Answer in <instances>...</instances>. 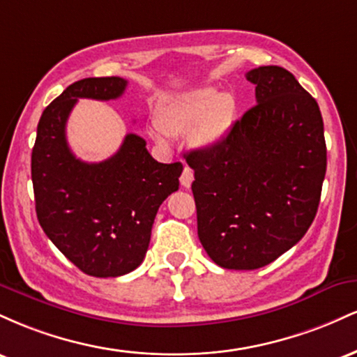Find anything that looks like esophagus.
<instances>
[{
  "instance_id": "obj_1",
  "label": "esophagus",
  "mask_w": 357,
  "mask_h": 357,
  "mask_svg": "<svg viewBox=\"0 0 357 357\" xmlns=\"http://www.w3.org/2000/svg\"><path fill=\"white\" fill-rule=\"evenodd\" d=\"M192 179H195V173H192V169H191V167L184 166L181 178H179V181H181V186L183 188H190L191 183H192Z\"/></svg>"
}]
</instances>
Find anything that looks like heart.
<instances>
[{
	"label": "heart",
	"mask_w": 357,
	"mask_h": 357,
	"mask_svg": "<svg viewBox=\"0 0 357 357\" xmlns=\"http://www.w3.org/2000/svg\"><path fill=\"white\" fill-rule=\"evenodd\" d=\"M236 116V102L231 93L216 87H199L167 97L155 110V126L151 137L166 146L171 137L190 132L192 147L208 151L230 134Z\"/></svg>",
	"instance_id": "obj_1"
}]
</instances>
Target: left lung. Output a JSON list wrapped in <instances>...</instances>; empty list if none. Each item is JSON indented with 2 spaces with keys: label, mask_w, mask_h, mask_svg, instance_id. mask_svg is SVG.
Segmentation results:
<instances>
[{
  "label": "left lung",
  "mask_w": 357,
  "mask_h": 357,
  "mask_svg": "<svg viewBox=\"0 0 357 357\" xmlns=\"http://www.w3.org/2000/svg\"><path fill=\"white\" fill-rule=\"evenodd\" d=\"M257 105L221 144L186 154L198 236L216 265L255 270L301 241L317 213L327 166L317 102L277 65L253 68Z\"/></svg>",
  "instance_id": "obj_1"
}]
</instances>
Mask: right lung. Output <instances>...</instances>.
Returning a JSON list of instances; mask_svg holds the SVG:
<instances>
[{"label": "right lung", "instance_id": "obj_1", "mask_svg": "<svg viewBox=\"0 0 357 357\" xmlns=\"http://www.w3.org/2000/svg\"><path fill=\"white\" fill-rule=\"evenodd\" d=\"M121 77L68 85L43 110L31 153L35 208L43 231L75 267L92 277H121L144 260L155 213L178 191L181 162L162 165L146 141L127 134L112 158L85 162L68 147L65 127L79 99L124 93Z\"/></svg>", "mask_w": 357, "mask_h": 357}]
</instances>
